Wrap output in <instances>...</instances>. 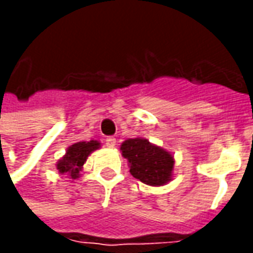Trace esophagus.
Instances as JSON below:
<instances>
[{
  "mask_svg": "<svg viewBox=\"0 0 253 253\" xmlns=\"http://www.w3.org/2000/svg\"><path fill=\"white\" fill-rule=\"evenodd\" d=\"M116 145V139L114 137H108L105 139V146L107 148H115Z\"/></svg>",
  "mask_w": 253,
  "mask_h": 253,
  "instance_id": "obj_1",
  "label": "esophagus"
}]
</instances>
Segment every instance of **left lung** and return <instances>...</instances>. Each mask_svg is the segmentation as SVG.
<instances>
[{
    "mask_svg": "<svg viewBox=\"0 0 253 253\" xmlns=\"http://www.w3.org/2000/svg\"><path fill=\"white\" fill-rule=\"evenodd\" d=\"M121 152L128 161L130 173L145 184L159 187L172 180L175 160L165 149L138 137L126 139Z\"/></svg>",
    "mask_w": 253,
    "mask_h": 253,
    "instance_id": "obj_1",
    "label": "left lung"
}]
</instances>
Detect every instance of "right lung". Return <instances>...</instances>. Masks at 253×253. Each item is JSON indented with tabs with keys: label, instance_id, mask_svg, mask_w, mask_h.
Segmentation results:
<instances>
[{
	"label": "right lung",
	"instance_id": "right-lung-1",
	"mask_svg": "<svg viewBox=\"0 0 253 253\" xmlns=\"http://www.w3.org/2000/svg\"><path fill=\"white\" fill-rule=\"evenodd\" d=\"M99 148L100 142L94 139L73 143L72 146L67 148L62 159L58 160L57 169L59 175H67L72 180L80 177V172L83 170V167L86 163L89 154Z\"/></svg>",
	"mask_w": 253,
	"mask_h": 253
}]
</instances>
